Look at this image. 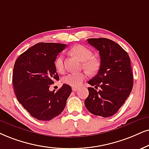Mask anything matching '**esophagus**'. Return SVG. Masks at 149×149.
Listing matches in <instances>:
<instances>
[{
    "label": "esophagus",
    "mask_w": 149,
    "mask_h": 149,
    "mask_svg": "<svg viewBox=\"0 0 149 149\" xmlns=\"http://www.w3.org/2000/svg\"><path fill=\"white\" fill-rule=\"evenodd\" d=\"M78 87H73V88H72V91H73L76 92V91H78Z\"/></svg>",
    "instance_id": "1"
}]
</instances>
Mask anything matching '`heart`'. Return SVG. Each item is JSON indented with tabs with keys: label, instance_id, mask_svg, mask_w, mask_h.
<instances>
[{
	"label": "heart",
	"instance_id": "1",
	"mask_svg": "<svg viewBox=\"0 0 149 149\" xmlns=\"http://www.w3.org/2000/svg\"><path fill=\"white\" fill-rule=\"evenodd\" d=\"M70 53L76 56L78 60L82 62V66L90 74H95L98 71L100 63L99 60L93 57V52L86 47L82 45H78L71 48ZM54 67L59 73L64 71V56L59 54L54 61ZM86 78L85 73H71L63 78V82L65 84L73 87H78Z\"/></svg>",
	"mask_w": 149,
	"mask_h": 149
}]
</instances>
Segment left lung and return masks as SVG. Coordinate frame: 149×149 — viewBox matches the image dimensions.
<instances>
[{
	"instance_id": "1",
	"label": "left lung",
	"mask_w": 149,
	"mask_h": 149,
	"mask_svg": "<svg viewBox=\"0 0 149 149\" xmlns=\"http://www.w3.org/2000/svg\"><path fill=\"white\" fill-rule=\"evenodd\" d=\"M88 43L99 51L100 67L98 73L88 82L84 105L95 116L109 118L116 114L132 91L133 76L131 61L126 52L110 39L88 38ZM99 86V91L95 89Z\"/></svg>"
}]
</instances>
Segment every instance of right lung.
Listing matches in <instances>:
<instances>
[{
  "label": "right lung",
  "mask_w": 149,
  "mask_h": 149,
  "mask_svg": "<svg viewBox=\"0 0 149 149\" xmlns=\"http://www.w3.org/2000/svg\"><path fill=\"white\" fill-rule=\"evenodd\" d=\"M67 45L39 42L28 49L16 59L12 82L18 102L33 118L49 121L59 116L71 93V86L64 84L56 92L49 91L59 76L54 67L58 54Z\"/></svg>",
  "instance_id": "obj_1"
}]
</instances>
